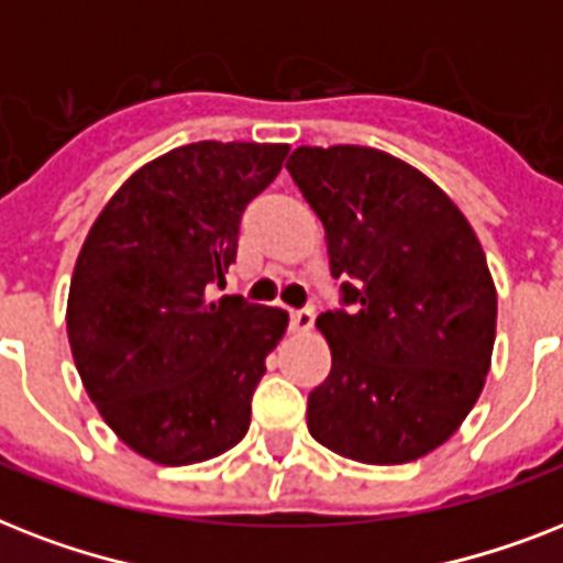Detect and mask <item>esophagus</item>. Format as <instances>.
Returning a JSON list of instances; mask_svg holds the SVG:
<instances>
[{"label":"esophagus","mask_w":563,"mask_h":563,"mask_svg":"<svg viewBox=\"0 0 563 563\" xmlns=\"http://www.w3.org/2000/svg\"><path fill=\"white\" fill-rule=\"evenodd\" d=\"M290 328L296 334H308L313 328V313L310 310H290Z\"/></svg>","instance_id":"obj_1"}]
</instances>
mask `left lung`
Listing matches in <instances>:
<instances>
[{"label":"left lung","mask_w":563,"mask_h":563,"mask_svg":"<svg viewBox=\"0 0 563 563\" xmlns=\"http://www.w3.org/2000/svg\"><path fill=\"white\" fill-rule=\"evenodd\" d=\"M287 170L354 305L317 319L331 375L308 395L310 435L363 465L421 460L460 430L492 368L483 244L433 179L386 151L296 147Z\"/></svg>","instance_id":"8db88e82"}]
</instances>
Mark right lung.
I'll list each match as a JSON object with an SVG mask.
<instances>
[{
    "mask_svg": "<svg viewBox=\"0 0 563 563\" xmlns=\"http://www.w3.org/2000/svg\"><path fill=\"white\" fill-rule=\"evenodd\" d=\"M290 145L195 142L156 156L110 197L71 273L66 334L110 430L156 465H195L250 430L264 360L287 313L214 299L246 203Z\"/></svg>",
    "mask_w": 563,
    "mask_h": 563,
    "instance_id": "add662e5",
    "label": "right lung"
}]
</instances>
